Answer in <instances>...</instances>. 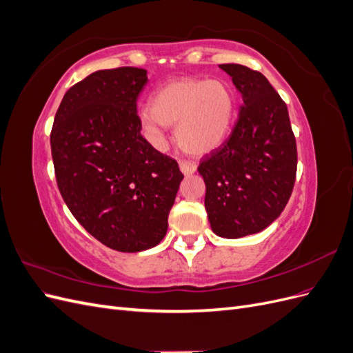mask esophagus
Wrapping results in <instances>:
<instances>
[{"mask_svg":"<svg viewBox=\"0 0 353 353\" xmlns=\"http://www.w3.org/2000/svg\"><path fill=\"white\" fill-rule=\"evenodd\" d=\"M179 169H181V172H183L184 175H191V174L196 172L197 166H196L194 162H190V160H181V162H179Z\"/></svg>","mask_w":353,"mask_h":353,"instance_id":"1","label":"esophagus"}]
</instances>
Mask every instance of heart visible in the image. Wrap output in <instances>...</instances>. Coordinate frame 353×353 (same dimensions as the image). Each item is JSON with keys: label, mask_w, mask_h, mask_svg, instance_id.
I'll return each instance as SVG.
<instances>
[{"label": "heart", "mask_w": 353, "mask_h": 353, "mask_svg": "<svg viewBox=\"0 0 353 353\" xmlns=\"http://www.w3.org/2000/svg\"><path fill=\"white\" fill-rule=\"evenodd\" d=\"M150 105L138 116L152 144L162 148L166 125H176L178 145L193 156L216 150L228 137L236 116V95L230 83L221 79H174L156 90Z\"/></svg>", "instance_id": "b5f03b06"}]
</instances>
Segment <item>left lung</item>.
<instances>
[{"mask_svg": "<svg viewBox=\"0 0 353 353\" xmlns=\"http://www.w3.org/2000/svg\"><path fill=\"white\" fill-rule=\"evenodd\" d=\"M243 104L228 140L201 159L205 208L212 231L223 239L261 232L281 215L292 196L297 150L287 105L258 70L219 65Z\"/></svg>", "mask_w": 353, "mask_h": 353, "instance_id": "obj_1", "label": "left lung"}]
</instances>
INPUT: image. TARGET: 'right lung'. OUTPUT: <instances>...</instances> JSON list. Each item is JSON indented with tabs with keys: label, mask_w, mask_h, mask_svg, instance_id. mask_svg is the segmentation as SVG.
<instances>
[{
	"label": "right lung",
	"mask_w": 353,
	"mask_h": 353,
	"mask_svg": "<svg viewBox=\"0 0 353 353\" xmlns=\"http://www.w3.org/2000/svg\"><path fill=\"white\" fill-rule=\"evenodd\" d=\"M147 70H97L63 97L50 135L60 194L108 248L141 252L163 240L184 175L141 135L137 99Z\"/></svg>",
	"instance_id": "right-lung-1"
}]
</instances>
